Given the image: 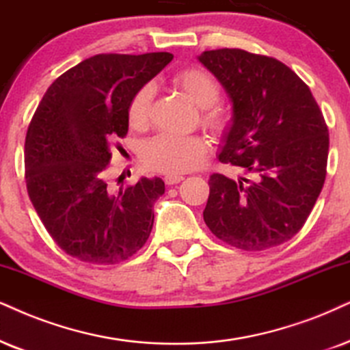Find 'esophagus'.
Masks as SVG:
<instances>
[{
    "instance_id": "esophagus-1",
    "label": "esophagus",
    "mask_w": 350,
    "mask_h": 350,
    "mask_svg": "<svg viewBox=\"0 0 350 350\" xmlns=\"http://www.w3.org/2000/svg\"><path fill=\"white\" fill-rule=\"evenodd\" d=\"M183 179H184V176H180V174H166L165 176L166 185H174V184L180 183Z\"/></svg>"
}]
</instances>
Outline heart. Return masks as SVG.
I'll return each mask as SVG.
<instances>
[{"label": "heart", "mask_w": 350, "mask_h": 350, "mask_svg": "<svg viewBox=\"0 0 350 350\" xmlns=\"http://www.w3.org/2000/svg\"><path fill=\"white\" fill-rule=\"evenodd\" d=\"M172 82L190 100L200 106L202 126L216 135L224 134L231 127V116L223 106L216 105L219 85L210 72L200 68H185L174 74ZM154 87L144 83L135 92L127 106V119L134 129L142 131L148 126L152 113ZM208 150L206 140L200 135L160 134L150 139L142 148V161L148 170L167 174H179L196 167Z\"/></svg>", "instance_id": "heart-1"}]
</instances>
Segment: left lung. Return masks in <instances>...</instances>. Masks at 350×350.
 <instances>
[{"instance_id": "obj_1", "label": "left lung", "mask_w": 350, "mask_h": 350, "mask_svg": "<svg viewBox=\"0 0 350 350\" xmlns=\"http://www.w3.org/2000/svg\"><path fill=\"white\" fill-rule=\"evenodd\" d=\"M198 59L232 100L234 122L219 161L247 174L210 176L203 219L236 249L284 244L302 229L325 184L329 134L320 106L307 83L274 57L221 48Z\"/></svg>"}]
</instances>
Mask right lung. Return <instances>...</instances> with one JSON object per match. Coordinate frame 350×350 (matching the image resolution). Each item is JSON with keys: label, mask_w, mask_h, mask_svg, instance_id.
<instances>
[{"label": "right lung", "mask_w": 350, "mask_h": 350, "mask_svg": "<svg viewBox=\"0 0 350 350\" xmlns=\"http://www.w3.org/2000/svg\"><path fill=\"white\" fill-rule=\"evenodd\" d=\"M172 59L171 53L83 59L48 87L25 135V185L53 241L92 265L134 256L153 228L160 178H142L113 192L106 167L129 129L127 106L137 90Z\"/></svg>", "instance_id": "right-lung-1"}]
</instances>
